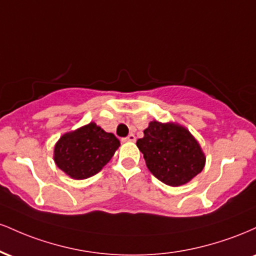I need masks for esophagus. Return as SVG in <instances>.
Masks as SVG:
<instances>
[{
    "instance_id": "1",
    "label": "esophagus",
    "mask_w": 256,
    "mask_h": 256,
    "mask_svg": "<svg viewBox=\"0 0 256 256\" xmlns=\"http://www.w3.org/2000/svg\"><path fill=\"white\" fill-rule=\"evenodd\" d=\"M122 140H125V142H134V140H136V137H134V134H130L128 137H125Z\"/></svg>"
}]
</instances>
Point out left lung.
Wrapping results in <instances>:
<instances>
[{
  "label": "left lung",
  "mask_w": 256,
  "mask_h": 256,
  "mask_svg": "<svg viewBox=\"0 0 256 256\" xmlns=\"http://www.w3.org/2000/svg\"><path fill=\"white\" fill-rule=\"evenodd\" d=\"M136 144L152 176L171 186L188 183L204 167L198 140L177 124L152 122Z\"/></svg>",
  "instance_id": "8db88e82"
}]
</instances>
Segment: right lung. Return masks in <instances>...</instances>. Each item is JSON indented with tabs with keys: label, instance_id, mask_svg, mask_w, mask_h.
Returning <instances> with one entry per match:
<instances>
[{
	"label": "right lung",
	"instance_id": "add662e5",
	"mask_svg": "<svg viewBox=\"0 0 256 256\" xmlns=\"http://www.w3.org/2000/svg\"><path fill=\"white\" fill-rule=\"evenodd\" d=\"M119 140L95 122L64 134L55 144L54 160L60 170L74 179L96 174L110 160Z\"/></svg>",
	"mask_w": 256,
	"mask_h": 256
}]
</instances>
